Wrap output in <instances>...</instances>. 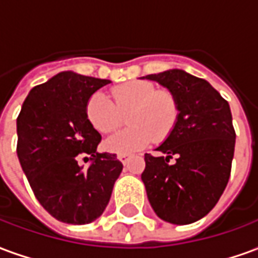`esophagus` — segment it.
Listing matches in <instances>:
<instances>
[{"mask_svg": "<svg viewBox=\"0 0 258 258\" xmlns=\"http://www.w3.org/2000/svg\"><path fill=\"white\" fill-rule=\"evenodd\" d=\"M117 159L123 164H127L130 162V159H131V155H128V153H120V155H117Z\"/></svg>", "mask_w": 258, "mask_h": 258, "instance_id": "obj_1", "label": "esophagus"}]
</instances>
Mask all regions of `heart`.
I'll list each match as a JSON object with an SVG mask.
<instances>
[{
    "label": "heart",
    "instance_id": "b5f03b06",
    "mask_svg": "<svg viewBox=\"0 0 258 258\" xmlns=\"http://www.w3.org/2000/svg\"><path fill=\"white\" fill-rule=\"evenodd\" d=\"M128 112V128L117 131L105 140V149L112 153H133L153 141L166 140L178 120L179 107L168 91H157L148 81H131L112 90V101L102 92L90 96L85 114L99 133H110L121 123V114Z\"/></svg>",
    "mask_w": 258,
    "mask_h": 258
}]
</instances>
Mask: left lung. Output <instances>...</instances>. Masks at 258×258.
Here are the masks:
<instances>
[{
  "label": "left lung",
  "instance_id": "8db88e82",
  "mask_svg": "<svg viewBox=\"0 0 258 258\" xmlns=\"http://www.w3.org/2000/svg\"><path fill=\"white\" fill-rule=\"evenodd\" d=\"M141 79L167 88L179 107L173 131L156 148L162 156L145 155L141 178L148 199L163 221L192 224L210 213L228 184L235 151L231 109L210 83L184 70Z\"/></svg>",
  "mask_w": 258,
  "mask_h": 258
}]
</instances>
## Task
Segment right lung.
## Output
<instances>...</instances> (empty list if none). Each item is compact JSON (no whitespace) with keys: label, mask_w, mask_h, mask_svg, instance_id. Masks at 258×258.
<instances>
[{"label":"right lung","mask_w":258,"mask_h":258,"mask_svg":"<svg viewBox=\"0 0 258 258\" xmlns=\"http://www.w3.org/2000/svg\"><path fill=\"white\" fill-rule=\"evenodd\" d=\"M110 80L62 72L34 87L18 120V157L37 200L56 220L83 225L106 209L123 164L98 153L101 134L87 118L85 105ZM85 156L91 160L81 166Z\"/></svg>","instance_id":"add662e5"}]
</instances>
